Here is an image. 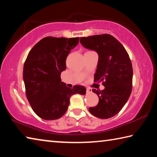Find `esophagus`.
Masks as SVG:
<instances>
[{
  "label": "esophagus",
  "instance_id": "1",
  "mask_svg": "<svg viewBox=\"0 0 157 157\" xmlns=\"http://www.w3.org/2000/svg\"><path fill=\"white\" fill-rule=\"evenodd\" d=\"M86 92L88 93V94H89V93H91L92 92V89H90V88H87L86 89Z\"/></svg>",
  "mask_w": 157,
  "mask_h": 157
}]
</instances>
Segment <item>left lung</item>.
<instances>
[{
	"label": "left lung",
	"mask_w": 157,
	"mask_h": 157,
	"mask_svg": "<svg viewBox=\"0 0 157 157\" xmlns=\"http://www.w3.org/2000/svg\"><path fill=\"white\" fill-rule=\"evenodd\" d=\"M81 44L98 54L94 78L103 82L104 90L93 89L99 102L89 109L94 116L107 119L116 115L126 104L132 93L133 68L126 50L110 34L81 37Z\"/></svg>",
	"instance_id": "left-lung-1"
}]
</instances>
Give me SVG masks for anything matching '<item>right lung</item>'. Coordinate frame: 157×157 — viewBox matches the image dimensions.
I'll return each mask as SVG.
<instances>
[{"label": "right lung", "instance_id": "right-lung-1", "mask_svg": "<svg viewBox=\"0 0 157 157\" xmlns=\"http://www.w3.org/2000/svg\"><path fill=\"white\" fill-rule=\"evenodd\" d=\"M78 43L79 37L47 36L28 53L23 66L26 96L34 113L42 119L61 118L67 110L71 95L86 94L84 86L68 88L60 77L66 70V57Z\"/></svg>", "mask_w": 157, "mask_h": 157}]
</instances>
